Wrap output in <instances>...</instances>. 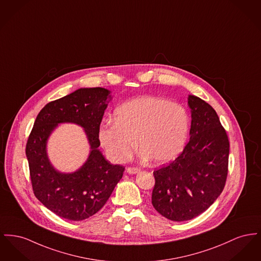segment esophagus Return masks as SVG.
<instances>
[{
  "instance_id": "1",
  "label": "esophagus",
  "mask_w": 261,
  "mask_h": 261,
  "mask_svg": "<svg viewBox=\"0 0 261 261\" xmlns=\"http://www.w3.org/2000/svg\"><path fill=\"white\" fill-rule=\"evenodd\" d=\"M126 171L130 174H136V173L140 172V169H138V168H127Z\"/></svg>"
}]
</instances>
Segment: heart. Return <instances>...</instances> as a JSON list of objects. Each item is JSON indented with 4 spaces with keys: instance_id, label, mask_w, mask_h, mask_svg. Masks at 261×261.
Masks as SVG:
<instances>
[{
    "instance_id": "1",
    "label": "heart",
    "mask_w": 261,
    "mask_h": 261,
    "mask_svg": "<svg viewBox=\"0 0 261 261\" xmlns=\"http://www.w3.org/2000/svg\"><path fill=\"white\" fill-rule=\"evenodd\" d=\"M189 128L190 117L182 106L147 95L121 105L115 110V121L100 124L97 137L112 162L126 161L138 141L141 156L162 165L182 151Z\"/></svg>"
}]
</instances>
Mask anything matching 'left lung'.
I'll return each instance as SVG.
<instances>
[{"label": "left lung", "instance_id": "8db88e82", "mask_svg": "<svg viewBox=\"0 0 261 261\" xmlns=\"http://www.w3.org/2000/svg\"><path fill=\"white\" fill-rule=\"evenodd\" d=\"M189 142L172 163L153 171V208L170 221L184 222L205 212L222 193L230 144L214 108L188 95Z\"/></svg>", "mask_w": 261, "mask_h": 261}]
</instances>
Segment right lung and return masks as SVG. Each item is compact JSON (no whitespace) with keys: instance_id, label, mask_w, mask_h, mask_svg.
Returning <instances> with one entry per match:
<instances>
[{"instance_id":"obj_1","label":"right lung","mask_w":261,"mask_h":261,"mask_svg":"<svg viewBox=\"0 0 261 261\" xmlns=\"http://www.w3.org/2000/svg\"><path fill=\"white\" fill-rule=\"evenodd\" d=\"M111 92L105 88H81L47 103L38 113L27 144V158L34 195L47 209L70 221H83L98 212L122 178L124 167L112 165L99 151L97 131ZM72 122L84 129L90 153L75 172L55 169L46 143L60 123Z\"/></svg>"}]
</instances>
